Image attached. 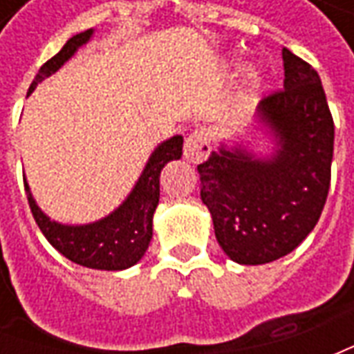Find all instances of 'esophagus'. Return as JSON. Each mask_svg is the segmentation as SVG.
I'll list each match as a JSON object with an SVG mask.
<instances>
[{"label": "esophagus", "mask_w": 354, "mask_h": 354, "mask_svg": "<svg viewBox=\"0 0 354 354\" xmlns=\"http://www.w3.org/2000/svg\"><path fill=\"white\" fill-rule=\"evenodd\" d=\"M210 151H212V146H210V138L205 131H195L185 138L184 157L189 162L205 161Z\"/></svg>", "instance_id": "1"}]
</instances>
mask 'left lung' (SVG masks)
Segmentation results:
<instances>
[{
  "mask_svg": "<svg viewBox=\"0 0 354 354\" xmlns=\"http://www.w3.org/2000/svg\"><path fill=\"white\" fill-rule=\"evenodd\" d=\"M284 88L266 96L260 115L279 151L271 161L243 149L212 151L197 170L201 199L223 252L243 266L290 254L319 222L334 157V119L319 73L282 49Z\"/></svg>",
  "mask_w": 354,
  "mask_h": 354,
  "instance_id": "left-lung-1",
  "label": "left lung"
}]
</instances>
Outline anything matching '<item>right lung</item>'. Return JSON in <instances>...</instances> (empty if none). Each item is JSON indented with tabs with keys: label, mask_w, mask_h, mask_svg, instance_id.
<instances>
[{
	"label": "right lung",
	"mask_w": 354,
	"mask_h": 354,
	"mask_svg": "<svg viewBox=\"0 0 354 354\" xmlns=\"http://www.w3.org/2000/svg\"><path fill=\"white\" fill-rule=\"evenodd\" d=\"M91 35L93 30L70 37L60 53L39 68L28 94L34 91L39 81L57 72L83 43L91 39ZM182 146H184L182 136H172L167 142H162L151 153L138 184L134 185V189L123 205L108 218L88 225H62L53 222L35 205L24 180L28 205L32 208L35 223L39 225V230L50 245L73 263H80L88 269H102V271H121L134 266L146 254L153 235L151 223H153L155 208L159 205L161 170L169 161L182 157Z\"/></svg>",
	"instance_id": "right-lung-1"
}]
</instances>
